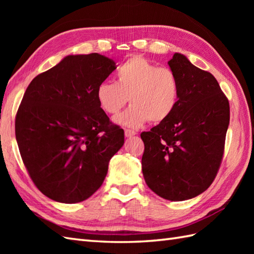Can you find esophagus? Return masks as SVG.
<instances>
[{
    "label": "esophagus",
    "instance_id": "obj_1",
    "mask_svg": "<svg viewBox=\"0 0 254 254\" xmlns=\"http://www.w3.org/2000/svg\"><path fill=\"white\" fill-rule=\"evenodd\" d=\"M124 134H126V137H132L136 134L135 131H132V130H127V128H126L124 130Z\"/></svg>",
    "mask_w": 254,
    "mask_h": 254
}]
</instances>
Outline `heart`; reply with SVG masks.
<instances>
[{
	"label": "heart",
	"mask_w": 254,
	"mask_h": 254,
	"mask_svg": "<svg viewBox=\"0 0 254 254\" xmlns=\"http://www.w3.org/2000/svg\"><path fill=\"white\" fill-rule=\"evenodd\" d=\"M116 83L104 80L96 88L99 107L117 115L128 101L131 106L116 118L119 124L138 127L148 120L160 123L175 111L179 101V83L172 69L157 66L141 56L132 57L118 68Z\"/></svg>",
	"instance_id": "1"
}]
</instances>
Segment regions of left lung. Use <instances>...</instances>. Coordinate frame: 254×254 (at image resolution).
Returning <instances> with one entry per match:
<instances>
[{
    "label": "left lung",
    "instance_id": "1",
    "mask_svg": "<svg viewBox=\"0 0 254 254\" xmlns=\"http://www.w3.org/2000/svg\"><path fill=\"white\" fill-rule=\"evenodd\" d=\"M179 83L172 115L142 132V171L150 190L185 201L212 185L222 164L229 126V101L212 74L175 53L168 62Z\"/></svg>",
    "mask_w": 254,
    "mask_h": 254
}]
</instances>
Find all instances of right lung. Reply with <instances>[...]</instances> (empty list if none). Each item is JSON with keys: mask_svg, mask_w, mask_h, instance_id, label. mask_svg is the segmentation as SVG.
I'll return each instance as SVG.
<instances>
[{"mask_svg": "<svg viewBox=\"0 0 254 254\" xmlns=\"http://www.w3.org/2000/svg\"><path fill=\"white\" fill-rule=\"evenodd\" d=\"M116 63L98 53L67 56L27 87L15 119L19 153L46 196L78 203L98 190L124 131L99 107L96 88Z\"/></svg>", "mask_w": 254, "mask_h": 254, "instance_id": "right-lung-1", "label": "right lung"}]
</instances>
